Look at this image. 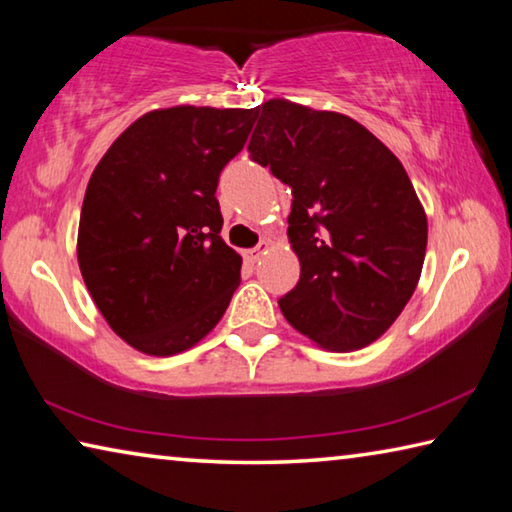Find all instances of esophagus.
Returning a JSON list of instances; mask_svg holds the SVG:
<instances>
[{"mask_svg": "<svg viewBox=\"0 0 512 512\" xmlns=\"http://www.w3.org/2000/svg\"><path fill=\"white\" fill-rule=\"evenodd\" d=\"M266 250H268V244H266V241H259V244H257L255 248H248V250H244V257L248 259V262H257V259L266 253Z\"/></svg>", "mask_w": 512, "mask_h": 512, "instance_id": "34e87169", "label": "esophagus"}]
</instances>
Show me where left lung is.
I'll return each mask as SVG.
<instances>
[{"mask_svg": "<svg viewBox=\"0 0 512 512\" xmlns=\"http://www.w3.org/2000/svg\"><path fill=\"white\" fill-rule=\"evenodd\" d=\"M250 160L291 187L289 239L300 280L277 300L284 318L327 350L372 343L418 287L427 216L402 162L339 112L266 101Z\"/></svg>", "mask_w": 512, "mask_h": 512, "instance_id": "left-lung-1", "label": "left lung"}]
</instances>
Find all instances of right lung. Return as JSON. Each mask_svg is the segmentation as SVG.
Segmentation results:
<instances>
[{
	"instance_id": "right-lung-1",
	"label": "right lung",
	"mask_w": 512,
	"mask_h": 512,
	"mask_svg": "<svg viewBox=\"0 0 512 512\" xmlns=\"http://www.w3.org/2000/svg\"><path fill=\"white\" fill-rule=\"evenodd\" d=\"M253 110H153L94 169L79 266L94 305L135 350L169 357L219 323L241 277L221 239L216 187L244 149Z\"/></svg>"
}]
</instances>
